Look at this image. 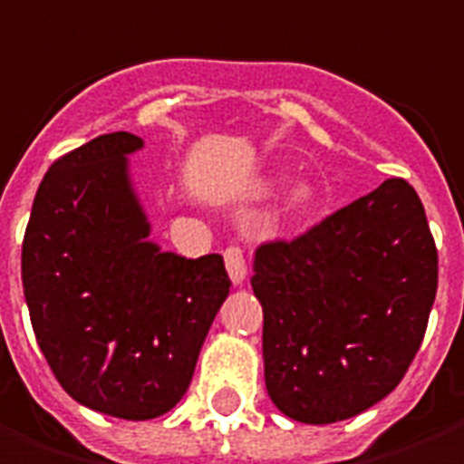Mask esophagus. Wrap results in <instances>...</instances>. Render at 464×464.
<instances>
[{
  "instance_id": "1",
  "label": "esophagus",
  "mask_w": 464,
  "mask_h": 464,
  "mask_svg": "<svg viewBox=\"0 0 464 464\" xmlns=\"http://www.w3.org/2000/svg\"><path fill=\"white\" fill-rule=\"evenodd\" d=\"M223 260H226V270H228V277H231L233 285L246 283V276H248V266H246V258H243V250L231 246L223 253Z\"/></svg>"
}]
</instances>
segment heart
<instances>
[{"label":"heart","mask_w":464,"mask_h":464,"mask_svg":"<svg viewBox=\"0 0 464 464\" xmlns=\"http://www.w3.org/2000/svg\"><path fill=\"white\" fill-rule=\"evenodd\" d=\"M270 184L267 187H263V191H270ZM312 204H314V188L307 184V181H300V184H295V187H290V191L285 194L283 198V214L287 216V218H297V216L307 214L312 208Z\"/></svg>","instance_id":"b5f03b06"}]
</instances>
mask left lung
Wrapping results in <instances>:
<instances>
[{
    "instance_id": "left-lung-1",
    "label": "left lung",
    "mask_w": 464,
    "mask_h": 464,
    "mask_svg": "<svg viewBox=\"0 0 464 464\" xmlns=\"http://www.w3.org/2000/svg\"><path fill=\"white\" fill-rule=\"evenodd\" d=\"M250 285L277 411L310 425L354 418L396 389L423 342L438 290L423 204L386 179L293 243L260 246Z\"/></svg>"
}]
</instances>
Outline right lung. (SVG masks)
Segmentation results:
<instances>
[{"mask_svg": "<svg viewBox=\"0 0 464 464\" xmlns=\"http://www.w3.org/2000/svg\"><path fill=\"white\" fill-rule=\"evenodd\" d=\"M132 132H110L51 164L22 246L31 327L81 406L150 420L187 393L231 280L218 253L191 260L150 238L135 191Z\"/></svg>", "mask_w": 464, "mask_h": 464, "instance_id": "obj_1", "label": "right lung"}]
</instances>
